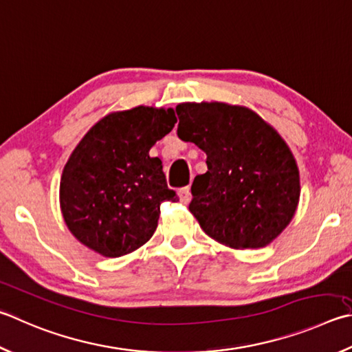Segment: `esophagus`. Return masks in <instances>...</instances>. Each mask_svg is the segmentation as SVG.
I'll return each mask as SVG.
<instances>
[{
  "mask_svg": "<svg viewBox=\"0 0 352 352\" xmlns=\"http://www.w3.org/2000/svg\"><path fill=\"white\" fill-rule=\"evenodd\" d=\"M178 197H180V201L183 204H188L190 201V198H192V194H190L189 188H182L178 190Z\"/></svg>",
  "mask_w": 352,
  "mask_h": 352,
  "instance_id": "1",
  "label": "esophagus"
}]
</instances>
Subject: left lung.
Wrapping results in <instances>:
<instances>
[{
    "label": "left lung",
    "instance_id": "8db88e82",
    "mask_svg": "<svg viewBox=\"0 0 352 352\" xmlns=\"http://www.w3.org/2000/svg\"><path fill=\"white\" fill-rule=\"evenodd\" d=\"M177 133L208 155L189 210L210 239L232 249L270 245L296 214L300 172L282 135L245 106L201 101L177 107Z\"/></svg>",
    "mask_w": 352,
    "mask_h": 352
}]
</instances>
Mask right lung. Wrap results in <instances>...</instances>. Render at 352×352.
Wrapping results in <instances>:
<instances>
[{
    "label": "right lung",
    "mask_w": 352,
    "mask_h": 352,
    "mask_svg": "<svg viewBox=\"0 0 352 352\" xmlns=\"http://www.w3.org/2000/svg\"><path fill=\"white\" fill-rule=\"evenodd\" d=\"M175 123L172 107L137 106L106 115L87 131L60 182L61 214L76 240L109 258L151 240L160 204L178 197L149 151Z\"/></svg>",
    "instance_id": "obj_1"
}]
</instances>
